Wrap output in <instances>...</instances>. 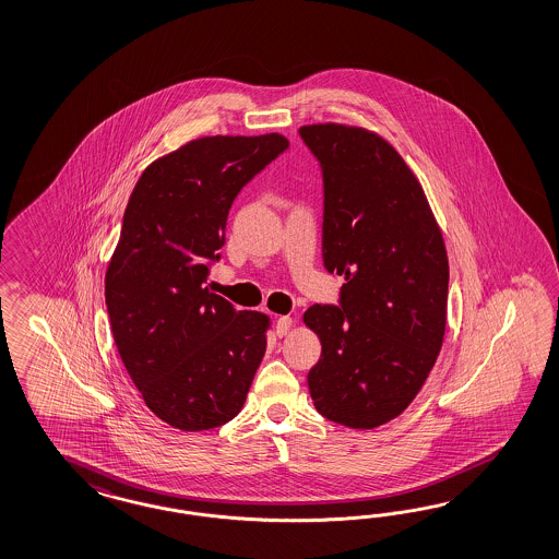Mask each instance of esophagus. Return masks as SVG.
<instances>
[{"instance_id": "esophagus-1", "label": "esophagus", "mask_w": 559, "mask_h": 559, "mask_svg": "<svg viewBox=\"0 0 559 559\" xmlns=\"http://www.w3.org/2000/svg\"><path fill=\"white\" fill-rule=\"evenodd\" d=\"M290 328H293V319L288 318V316H283V318L276 319V325H274V330H276V335H278V337L287 335Z\"/></svg>"}]
</instances>
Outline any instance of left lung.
<instances>
[{
	"label": "left lung",
	"instance_id": "1",
	"mask_svg": "<svg viewBox=\"0 0 559 559\" xmlns=\"http://www.w3.org/2000/svg\"><path fill=\"white\" fill-rule=\"evenodd\" d=\"M299 134L323 175V264L346 276L340 307L302 316L321 342L309 393L325 419L374 429L413 403L438 360L445 243L421 182L384 138L344 123Z\"/></svg>",
	"mask_w": 559,
	"mask_h": 559
}]
</instances>
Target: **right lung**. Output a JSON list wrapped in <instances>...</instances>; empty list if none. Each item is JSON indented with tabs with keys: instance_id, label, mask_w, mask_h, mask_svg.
Listing matches in <instances>:
<instances>
[{
	"instance_id": "1",
	"label": "right lung",
	"mask_w": 559,
	"mask_h": 559,
	"mask_svg": "<svg viewBox=\"0 0 559 559\" xmlns=\"http://www.w3.org/2000/svg\"><path fill=\"white\" fill-rule=\"evenodd\" d=\"M288 148L283 134L205 136L146 166L107 264L121 362L146 407L182 431L231 421L266 352L271 319L205 287L241 187Z\"/></svg>"
}]
</instances>
